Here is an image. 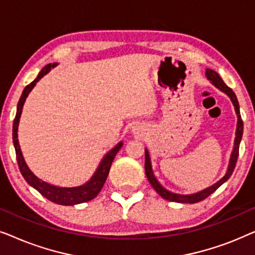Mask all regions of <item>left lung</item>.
<instances>
[{"mask_svg": "<svg viewBox=\"0 0 255 255\" xmlns=\"http://www.w3.org/2000/svg\"><path fill=\"white\" fill-rule=\"evenodd\" d=\"M205 75H207L209 81H210L212 85L216 87V88L222 90L223 93H225L226 95H228L230 99H231L233 106H235L237 117H238V122H237V128H236L235 146H233L231 156H230V162H229L228 170H226L225 175L223 176L221 180L217 181V182H216L215 184H212L211 187L207 188V189H203L202 191H198V193L190 194V195L175 194V193H172V191L167 190L166 188H163L161 184L159 183V181L156 180V177L154 176V174H153V170H152L151 159H149L148 151H147V148H145V173H146V176H147L149 183L152 184V187L154 188V190L156 191V193H158L160 196H161L162 198H165V200H167V201L177 202V203H197V202L203 201L204 198L210 196V195L214 193V191L217 190L223 183L226 182V181L230 179V176L232 175L233 170H235L237 159H238V154H239V145H240V141H242V138H243V128H244L242 116H240L238 100H237V96H236V94L233 93V90L231 88H229V87L225 85L224 81H223V80L221 79V76L218 75V73L212 71V69H207V71H205Z\"/></svg>", "mask_w": 255, "mask_h": 255, "instance_id": "1", "label": "left lung"}]
</instances>
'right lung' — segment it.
<instances>
[{
    "instance_id": "obj_1",
    "label": "right lung",
    "mask_w": 255,
    "mask_h": 255,
    "mask_svg": "<svg viewBox=\"0 0 255 255\" xmlns=\"http://www.w3.org/2000/svg\"><path fill=\"white\" fill-rule=\"evenodd\" d=\"M58 64H48L45 66V67L39 72V74L36 79L33 80L30 85H27L25 88H24L22 96L18 101V104H17V113L16 117L13 120V125H12V141L13 146H15L16 151V158L17 162H18V167L20 173L27 183L30 186H32L34 189L39 191V193L43 195L44 197H46L47 200L57 204L61 205H74L79 203H85V202H88L93 198H95L101 189L103 188V184L106 182L108 174H109L111 163H113L115 156L118 153V151L123 146V142H118V144L115 146V147L107 153L102 159V161L100 162L99 167H97L96 172L94 173L88 182L79 187H72V188H62V187H57L53 186V184H50L45 181L38 179V177L34 175V174L31 172L29 167H27L25 160L23 158L22 151H20L19 142H18V134H17V131H18V124H19V118L20 115H22V109L24 106V102H25L27 95L31 90L33 89V87L36 86V83L39 81V80L43 78L45 74H47L48 72L51 71V68H53Z\"/></svg>"
}]
</instances>
